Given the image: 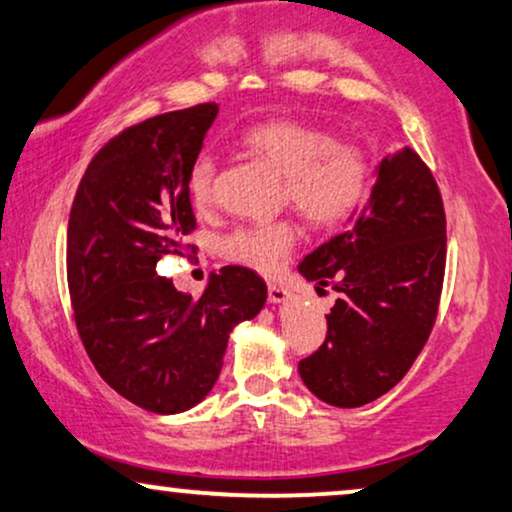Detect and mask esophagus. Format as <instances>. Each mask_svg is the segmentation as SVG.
<instances>
[{"instance_id":"obj_1","label":"esophagus","mask_w":512,"mask_h":512,"mask_svg":"<svg viewBox=\"0 0 512 512\" xmlns=\"http://www.w3.org/2000/svg\"><path fill=\"white\" fill-rule=\"evenodd\" d=\"M294 299V294L282 285H268V301L270 304H289Z\"/></svg>"}]
</instances>
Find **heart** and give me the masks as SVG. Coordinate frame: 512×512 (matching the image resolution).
I'll use <instances>...</instances> for the list:
<instances>
[{
    "mask_svg": "<svg viewBox=\"0 0 512 512\" xmlns=\"http://www.w3.org/2000/svg\"><path fill=\"white\" fill-rule=\"evenodd\" d=\"M242 147L261 159L282 180V199L315 227H332L361 206L370 189L372 163L356 144H339L332 132L296 121L258 123L242 135ZM216 163L199 156L189 170V197L206 208L213 199ZM299 237L294 223L239 227L220 249L230 261L261 273L282 266Z\"/></svg>",
    "mask_w": 512,
    "mask_h": 512,
    "instance_id": "1",
    "label": "heart"
}]
</instances>
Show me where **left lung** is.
<instances>
[{"label": "left lung", "mask_w": 512, "mask_h": 512, "mask_svg": "<svg viewBox=\"0 0 512 512\" xmlns=\"http://www.w3.org/2000/svg\"><path fill=\"white\" fill-rule=\"evenodd\" d=\"M349 227L299 263L339 292L323 346L299 363L311 394L358 408L401 382L430 337L446 266V218L437 182L413 149L387 154Z\"/></svg>", "instance_id": "left-lung-1"}]
</instances>
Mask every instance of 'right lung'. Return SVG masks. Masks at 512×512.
<instances>
[{
  "mask_svg": "<svg viewBox=\"0 0 512 512\" xmlns=\"http://www.w3.org/2000/svg\"><path fill=\"white\" fill-rule=\"evenodd\" d=\"M216 116L208 102L113 137L82 175L68 220V289L87 356L109 387L149 413L204 401L230 332L268 296L242 266L211 273L199 299L156 273L194 230L189 170Z\"/></svg>",
  "mask_w": 512,
  "mask_h": 512,
  "instance_id": "add662e5",
  "label": "right lung"
}]
</instances>
